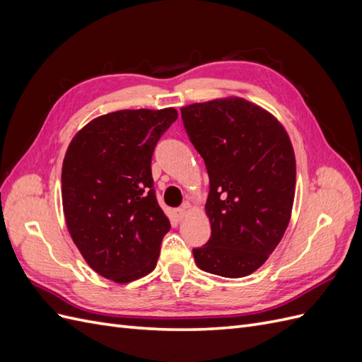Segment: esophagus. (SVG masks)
Here are the masks:
<instances>
[{"instance_id": "esophagus-1", "label": "esophagus", "mask_w": 362, "mask_h": 362, "mask_svg": "<svg viewBox=\"0 0 362 362\" xmlns=\"http://www.w3.org/2000/svg\"><path fill=\"white\" fill-rule=\"evenodd\" d=\"M187 211H189V205H184L181 208H177V210H173V214L178 218V221H182L184 216L187 214Z\"/></svg>"}]
</instances>
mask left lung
Wrapping results in <instances>:
<instances>
[{
    "mask_svg": "<svg viewBox=\"0 0 362 362\" xmlns=\"http://www.w3.org/2000/svg\"><path fill=\"white\" fill-rule=\"evenodd\" d=\"M185 131L205 161L211 237L193 249L196 264L243 278L267 261L290 223L296 158L279 120L240 96L181 107Z\"/></svg>",
    "mask_w": 362,
    "mask_h": 362,
    "instance_id": "left-lung-1",
    "label": "left lung"
}]
</instances>
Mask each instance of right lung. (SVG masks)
<instances>
[{
    "label": "right lung",
    "mask_w": 362,
    "mask_h": 362,
    "mask_svg": "<svg viewBox=\"0 0 362 362\" xmlns=\"http://www.w3.org/2000/svg\"><path fill=\"white\" fill-rule=\"evenodd\" d=\"M177 117L173 107L98 116L74 136L64 154L62 202L68 231L87 264L117 284L156 269L170 229L156 198L151 160Z\"/></svg>",
    "instance_id": "right-lung-1"
}]
</instances>
